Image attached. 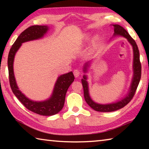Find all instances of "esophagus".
Returning a JSON list of instances; mask_svg holds the SVG:
<instances>
[{
  "instance_id": "obj_1",
  "label": "esophagus",
  "mask_w": 149,
  "mask_h": 149,
  "mask_svg": "<svg viewBox=\"0 0 149 149\" xmlns=\"http://www.w3.org/2000/svg\"><path fill=\"white\" fill-rule=\"evenodd\" d=\"M74 75L75 77H78L81 75V72L79 70H75L74 71Z\"/></svg>"
}]
</instances>
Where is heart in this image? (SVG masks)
I'll return each mask as SVG.
<instances>
[{"instance_id":"b5f03b06","label":"heart","mask_w":149,"mask_h":149,"mask_svg":"<svg viewBox=\"0 0 149 149\" xmlns=\"http://www.w3.org/2000/svg\"><path fill=\"white\" fill-rule=\"evenodd\" d=\"M86 40H88V37H87L86 38ZM97 41H98V38H95V40H94V42L95 43L96 42H97Z\"/></svg>"}]
</instances>
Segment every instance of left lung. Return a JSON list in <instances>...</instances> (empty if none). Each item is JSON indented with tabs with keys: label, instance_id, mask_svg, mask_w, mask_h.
Returning <instances> with one entry per match:
<instances>
[{
	"label": "left lung",
	"instance_id": "left-lung-1",
	"mask_svg": "<svg viewBox=\"0 0 149 149\" xmlns=\"http://www.w3.org/2000/svg\"><path fill=\"white\" fill-rule=\"evenodd\" d=\"M114 29V34L113 37L121 36L125 38L127 40V41L130 42V45L132 46L133 48V77L131 82L130 87L129 90L127 93V94L124 97L122 98V99L115 102L109 103V104H99L95 102L90 97L89 95V84L87 81V75L84 74L83 76V79H81V83L83 87H84V98L87 104L89 107L93 108L97 112H113L122 108L124 107L125 105H127L129 103L131 100L132 99L133 96L135 95V93L137 90L138 85L139 84L141 76V65L140 62V55L138 47L136 44L135 41H134L132 37L130 36L128 32L123 28L122 26H120L118 24H113L112 25ZM92 60L85 62L84 65L83 71L84 73L87 74L88 72V69L90 68Z\"/></svg>",
	"mask_w": 149,
	"mask_h": 149
}]
</instances>
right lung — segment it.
Returning <instances> with one entry per match:
<instances>
[{"instance_id":"obj_1","label":"right lung","mask_w":149,"mask_h":149,"mask_svg":"<svg viewBox=\"0 0 149 149\" xmlns=\"http://www.w3.org/2000/svg\"><path fill=\"white\" fill-rule=\"evenodd\" d=\"M47 26H32L22 33L10 50L8 57V68L10 85L14 95L31 112L42 116H52L58 113L64 107L65 94L73 81L74 75L72 72L60 75L58 77L50 97L42 101H35L25 95L17 86L14 73V57L22 43L41 39L49 31Z\"/></svg>"}]
</instances>
